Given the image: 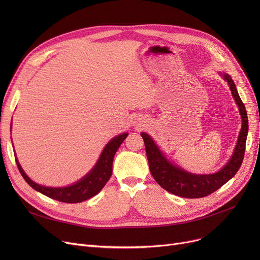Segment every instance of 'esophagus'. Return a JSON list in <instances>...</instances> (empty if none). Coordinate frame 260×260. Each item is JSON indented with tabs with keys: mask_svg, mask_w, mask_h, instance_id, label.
Returning a JSON list of instances; mask_svg holds the SVG:
<instances>
[{
	"mask_svg": "<svg viewBox=\"0 0 260 260\" xmlns=\"http://www.w3.org/2000/svg\"><path fill=\"white\" fill-rule=\"evenodd\" d=\"M134 123H135V125H137V126H140V125H141V124H142V123H141V121H140V120H139V119H138V120H137V121H135V122H134Z\"/></svg>",
	"mask_w": 260,
	"mask_h": 260,
	"instance_id": "34e87169",
	"label": "esophagus"
}]
</instances>
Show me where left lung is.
Listing matches in <instances>:
<instances>
[{
	"mask_svg": "<svg viewBox=\"0 0 260 260\" xmlns=\"http://www.w3.org/2000/svg\"><path fill=\"white\" fill-rule=\"evenodd\" d=\"M224 80L229 83L232 95L239 107V113L242 119L241 129L238 136L235 151L226 165L217 173L211 175H196L188 173L170 162L166 156L161 153L157 144L152 137L145 133H141L145 144L146 157L148 160V167L156 182L168 192L184 197V198H201L206 197L218 188H220L230 179L233 178L238 172L245 152V142L249 129L248 115L245 111L236 89V85L231 76L221 74Z\"/></svg>",
	"mask_w": 260,
	"mask_h": 260,
	"instance_id": "8db88e82",
	"label": "left lung"
}]
</instances>
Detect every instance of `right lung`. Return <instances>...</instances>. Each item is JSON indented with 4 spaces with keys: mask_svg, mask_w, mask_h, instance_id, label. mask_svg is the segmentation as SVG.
<instances>
[{
    "mask_svg": "<svg viewBox=\"0 0 260 260\" xmlns=\"http://www.w3.org/2000/svg\"><path fill=\"white\" fill-rule=\"evenodd\" d=\"M127 133L121 134L109 141L104 147L99 160L95 163V166L92 168V170L87 175H85L81 180L70 186L49 187L40 185L34 182L29 177L25 174V172L20 166L18 159H16V162L21 175L23 176V178L34 189L54 200L66 203H78L97 195L104 187L106 182L111 178L113 173L114 156L118 151V148L120 147L121 143L127 137Z\"/></svg>",
    "mask_w": 260,
    "mask_h": 260,
    "instance_id": "1",
    "label": "right lung"
}]
</instances>
